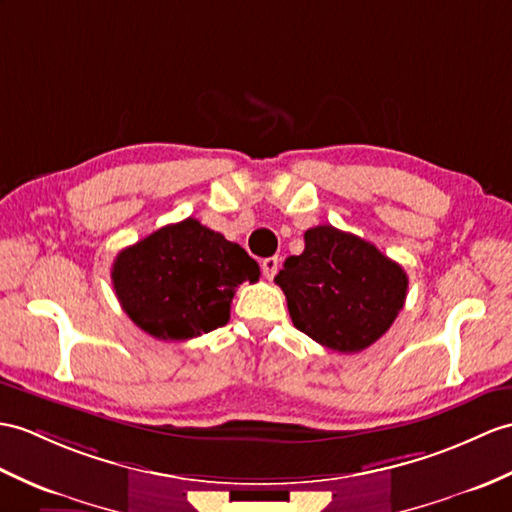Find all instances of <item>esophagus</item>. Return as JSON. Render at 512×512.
Here are the masks:
<instances>
[{
    "mask_svg": "<svg viewBox=\"0 0 512 512\" xmlns=\"http://www.w3.org/2000/svg\"><path fill=\"white\" fill-rule=\"evenodd\" d=\"M279 270V257H266L261 261V272H264L266 279H275Z\"/></svg>",
    "mask_w": 512,
    "mask_h": 512,
    "instance_id": "esophagus-1",
    "label": "esophagus"
}]
</instances>
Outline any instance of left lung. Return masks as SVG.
Wrapping results in <instances>:
<instances>
[{"mask_svg": "<svg viewBox=\"0 0 512 512\" xmlns=\"http://www.w3.org/2000/svg\"><path fill=\"white\" fill-rule=\"evenodd\" d=\"M275 281L294 327L338 353L362 351L382 338L408 292L397 261L331 224L305 231V251L285 259Z\"/></svg>", "mask_w": 512, "mask_h": 512, "instance_id": "obj_1", "label": "left lung"}]
</instances>
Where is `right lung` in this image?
I'll use <instances>...</instances> for the list:
<instances>
[{
  "label": "right lung",
  "instance_id": "1",
  "mask_svg": "<svg viewBox=\"0 0 512 512\" xmlns=\"http://www.w3.org/2000/svg\"><path fill=\"white\" fill-rule=\"evenodd\" d=\"M111 279L139 329L189 340L229 323L235 288L259 281V266L240 244L187 218L117 253Z\"/></svg>",
  "mask_w": 512,
  "mask_h": 512
}]
</instances>
